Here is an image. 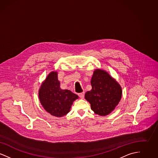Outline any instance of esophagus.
Segmentation results:
<instances>
[{"label":"esophagus","instance_id":"esophagus-1","mask_svg":"<svg viewBox=\"0 0 158 158\" xmlns=\"http://www.w3.org/2000/svg\"><path fill=\"white\" fill-rule=\"evenodd\" d=\"M78 95H79V97H80V98H82V99H83V98H84V97H85V92L80 93V94H79Z\"/></svg>","mask_w":158,"mask_h":158}]
</instances>
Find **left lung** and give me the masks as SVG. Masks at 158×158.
I'll return each mask as SVG.
<instances>
[{
	"instance_id": "8db88e82",
	"label": "left lung",
	"mask_w": 158,
	"mask_h": 158,
	"mask_svg": "<svg viewBox=\"0 0 158 158\" xmlns=\"http://www.w3.org/2000/svg\"><path fill=\"white\" fill-rule=\"evenodd\" d=\"M92 89L86 92L85 99L90 103L91 110L101 116L111 113L122 97L120 85L104 70L97 69L91 79Z\"/></svg>"
}]
</instances>
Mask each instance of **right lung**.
Masks as SVG:
<instances>
[{
	"label": "right lung",
	"instance_id": "obj_1",
	"mask_svg": "<svg viewBox=\"0 0 158 158\" xmlns=\"http://www.w3.org/2000/svg\"><path fill=\"white\" fill-rule=\"evenodd\" d=\"M40 103L47 113L56 117L66 115L70 111L73 102L79 97L68 89L60 88L57 72H51L38 90Z\"/></svg>",
	"mask_w": 158,
	"mask_h": 158
}]
</instances>
